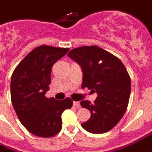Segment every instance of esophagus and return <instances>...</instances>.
Returning <instances> with one entry per match:
<instances>
[{"instance_id": "34e87169", "label": "esophagus", "mask_w": 152, "mask_h": 152, "mask_svg": "<svg viewBox=\"0 0 152 152\" xmlns=\"http://www.w3.org/2000/svg\"><path fill=\"white\" fill-rule=\"evenodd\" d=\"M74 106H75V107H77V108H79V107H81L80 102H74Z\"/></svg>"}]
</instances>
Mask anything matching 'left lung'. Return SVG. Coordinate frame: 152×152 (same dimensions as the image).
I'll return each instance as SVG.
<instances>
[{
    "label": "left lung",
    "instance_id": "obj_1",
    "mask_svg": "<svg viewBox=\"0 0 152 152\" xmlns=\"http://www.w3.org/2000/svg\"><path fill=\"white\" fill-rule=\"evenodd\" d=\"M70 58L83 69L82 88L96 92L92 104L88 100L81 106L91 111V118L82 124L86 131L102 134L116 126L126 112L131 94V77L120 59L96 45L70 50Z\"/></svg>",
    "mask_w": 152,
    "mask_h": 152
}]
</instances>
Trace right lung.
Returning <instances> with one entry per match:
<instances>
[{
    "label": "right lung",
    "mask_w": 152,
    "mask_h": 152,
    "mask_svg": "<svg viewBox=\"0 0 152 152\" xmlns=\"http://www.w3.org/2000/svg\"><path fill=\"white\" fill-rule=\"evenodd\" d=\"M69 50V48L40 45L27 54L12 73V104L21 124L34 135L44 138L56 135L62 127L61 114L73 106L69 98L58 101L45 96L53 64Z\"/></svg>",
    "instance_id": "right-lung-1"
}]
</instances>
